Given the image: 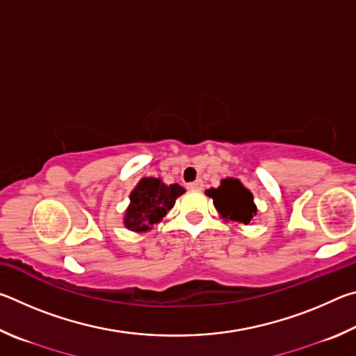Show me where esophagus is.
Wrapping results in <instances>:
<instances>
[{
    "label": "esophagus",
    "instance_id": "1",
    "mask_svg": "<svg viewBox=\"0 0 356 356\" xmlns=\"http://www.w3.org/2000/svg\"><path fill=\"white\" fill-rule=\"evenodd\" d=\"M186 188H188V190H202L204 182H202V180H196V182L186 184Z\"/></svg>",
    "mask_w": 356,
    "mask_h": 356
}]
</instances>
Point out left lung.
Wrapping results in <instances>:
<instances>
[{"mask_svg":"<svg viewBox=\"0 0 356 356\" xmlns=\"http://www.w3.org/2000/svg\"><path fill=\"white\" fill-rule=\"evenodd\" d=\"M206 195L212 197L222 218L248 225L252 215H256L251 191L246 190L237 179H222L218 188H210Z\"/></svg>","mask_w":356,"mask_h":356,"instance_id":"obj_1","label":"left lung"}]
</instances>
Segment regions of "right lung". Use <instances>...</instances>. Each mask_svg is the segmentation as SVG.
<instances>
[{
  "label": "right lung",
  "mask_w": 356,
  "mask_h": 356,
  "mask_svg": "<svg viewBox=\"0 0 356 356\" xmlns=\"http://www.w3.org/2000/svg\"><path fill=\"white\" fill-rule=\"evenodd\" d=\"M185 190L177 184L165 185L160 179L144 177L130 195V206L125 212V227L143 232L152 227L171 210Z\"/></svg>",
  "instance_id": "1"
}]
</instances>
